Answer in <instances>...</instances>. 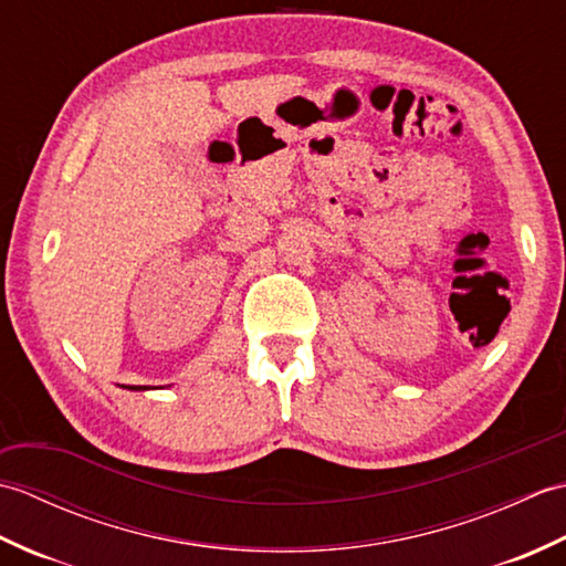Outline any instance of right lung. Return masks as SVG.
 <instances>
[{"label":"right lung","mask_w":566,"mask_h":566,"mask_svg":"<svg viewBox=\"0 0 566 566\" xmlns=\"http://www.w3.org/2000/svg\"><path fill=\"white\" fill-rule=\"evenodd\" d=\"M134 389H140V387H134ZM143 389H146V387H143Z\"/></svg>","instance_id":"right-lung-1"}]
</instances>
